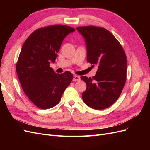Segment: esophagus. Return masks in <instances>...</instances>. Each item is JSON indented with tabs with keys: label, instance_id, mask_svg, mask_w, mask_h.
I'll use <instances>...</instances> for the list:
<instances>
[{
	"label": "esophagus",
	"instance_id": "1",
	"mask_svg": "<svg viewBox=\"0 0 150 150\" xmlns=\"http://www.w3.org/2000/svg\"><path fill=\"white\" fill-rule=\"evenodd\" d=\"M72 80H73L74 81H79L80 80V77L78 76H74L73 77V79H72Z\"/></svg>",
	"mask_w": 150,
	"mask_h": 150
}]
</instances>
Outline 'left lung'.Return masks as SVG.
Returning <instances> with one entry per match:
<instances>
[{
  "mask_svg": "<svg viewBox=\"0 0 150 150\" xmlns=\"http://www.w3.org/2000/svg\"><path fill=\"white\" fill-rule=\"evenodd\" d=\"M85 39L87 61L98 65L93 78L82 76L86 89L82 94L86 105L95 110L111 106L118 98L126 79V56L123 49L110 31L99 27L76 28Z\"/></svg>",
  "mask_w": 150,
  "mask_h": 150,
  "instance_id": "1",
  "label": "left lung"
}]
</instances>
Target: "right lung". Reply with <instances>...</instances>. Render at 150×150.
I'll return each mask as SVG.
<instances>
[{
	"label": "right lung",
	"mask_w": 150,
	"mask_h": 150,
	"mask_svg": "<svg viewBox=\"0 0 150 150\" xmlns=\"http://www.w3.org/2000/svg\"><path fill=\"white\" fill-rule=\"evenodd\" d=\"M74 31L63 25L40 28L29 36L22 47L16 64L18 78L25 94L39 108L57 105L73 78L69 71L56 74L49 64L55 62L63 40Z\"/></svg>",
	"instance_id": "right-lung-1"
}]
</instances>
